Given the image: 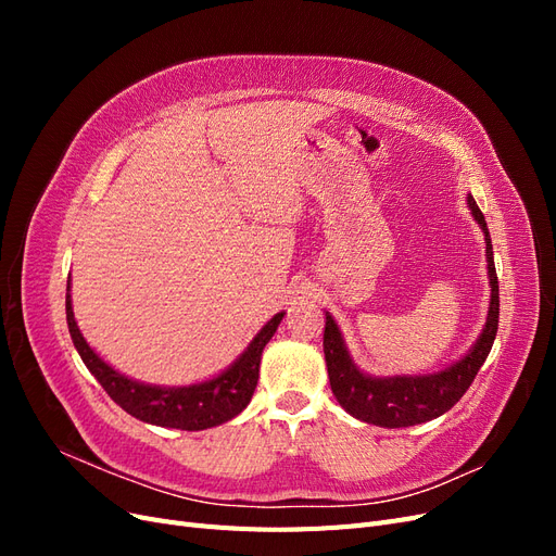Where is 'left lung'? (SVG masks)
Here are the masks:
<instances>
[{"label":"left lung","mask_w":556,"mask_h":556,"mask_svg":"<svg viewBox=\"0 0 556 556\" xmlns=\"http://www.w3.org/2000/svg\"><path fill=\"white\" fill-rule=\"evenodd\" d=\"M468 208L473 213L476 223L484 231L486 243V276L492 285L490 311H486V323L482 333L478 336L476 345L466 355L450 364L439 374L425 376H368L359 371L357 364L352 362L345 341L341 336L336 319L327 313L325 323V359L327 374L331 382V392L339 399L341 406L362 422L399 429L429 422V419L441 417L457 403L478 376L480 366L494 345L498 329V278L494 268V252L490 229H486L484 215L478 208L473 197H466Z\"/></svg>","instance_id":"obj_1"}]
</instances>
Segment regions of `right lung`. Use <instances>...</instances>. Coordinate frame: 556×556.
Masks as SVG:
<instances>
[{
	"label": "right lung",
	"instance_id": "obj_1",
	"mask_svg": "<svg viewBox=\"0 0 556 556\" xmlns=\"http://www.w3.org/2000/svg\"><path fill=\"white\" fill-rule=\"evenodd\" d=\"M282 315L285 313H278L268 319L255 339L250 341L243 355L220 376L188 387H160L131 380L99 357L88 341L83 339L74 319L72 294H66V325H70L72 341L83 364L104 387L106 394L141 422L182 431H201L229 422L231 417H237L248 406L260 380L262 352L276 333Z\"/></svg>",
	"mask_w": 556,
	"mask_h": 556
}]
</instances>
